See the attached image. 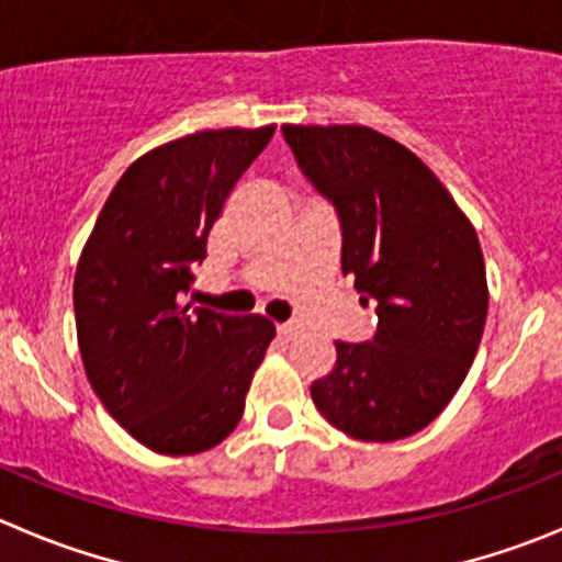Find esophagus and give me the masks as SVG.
<instances>
[{"label": "esophagus", "mask_w": 562, "mask_h": 562, "mask_svg": "<svg viewBox=\"0 0 562 562\" xmlns=\"http://www.w3.org/2000/svg\"><path fill=\"white\" fill-rule=\"evenodd\" d=\"M299 324H293V322H288V324H277V333H280V338H293V335L299 333Z\"/></svg>", "instance_id": "34e87169"}]
</instances>
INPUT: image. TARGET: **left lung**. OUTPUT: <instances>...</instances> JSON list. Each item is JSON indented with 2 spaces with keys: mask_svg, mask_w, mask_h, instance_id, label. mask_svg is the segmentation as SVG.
Wrapping results in <instances>:
<instances>
[{
  "mask_svg": "<svg viewBox=\"0 0 562 562\" xmlns=\"http://www.w3.org/2000/svg\"><path fill=\"white\" fill-rule=\"evenodd\" d=\"M313 186L335 204L340 271L376 302V335L335 340L313 405L349 438H411L469 374L487 316L482 246L452 193L400 140L363 124H282Z\"/></svg>",
  "mask_w": 562,
  "mask_h": 562,
  "instance_id": "8db88e82",
  "label": "left lung"
}]
</instances>
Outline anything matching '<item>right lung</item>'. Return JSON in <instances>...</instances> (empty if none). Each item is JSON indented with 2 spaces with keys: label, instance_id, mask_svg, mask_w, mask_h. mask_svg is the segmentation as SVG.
Wrapping results in <instances>:
<instances>
[{
  "label": "right lung",
  "instance_id": "right-lung-1",
  "mask_svg": "<svg viewBox=\"0 0 562 562\" xmlns=\"http://www.w3.org/2000/svg\"><path fill=\"white\" fill-rule=\"evenodd\" d=\"M202 130L155 146L110 191L75 274L77 344L104 411L157 454H199L244 416L277 329L180 305L229 191L274 135Z\"/></svg>",
  "mask_w": 562,
  "mask_h": 562
}]
</instances>
